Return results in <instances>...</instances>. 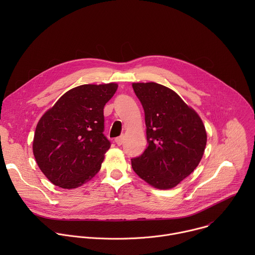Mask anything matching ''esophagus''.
<instances>
[{
	"label": "esophagus",
	"instance_id": "esophagus-1",
	"mask_svg": "<svg viewBox=\"0 0 255 255\" xmlns=\"http://www.w3.org/2000/svg\"><path fill=\"white\" fill-rule=\"evenodd\" d=\"M123 136H120V137H117L116 139H115V142L117 143V145H119V146H120V145H122V143H123Z\"/></svg>",
	"mask_w": 255,
	"mask_h": 255
}]
</instances>
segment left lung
Returning a JSON list of instances; mask_svg holds the SVG:
<instances>
[{"label": "left lung", "instance_id": "1", "mask_svg": "<svg viewBox=\"0 0 255 255\" xmlns=\"http://www.w3.org/2000/svg\"><path fill=\"white\" fill-rule=\"evenodd\" d=\"M145 114L147 147L131 159L133 170L160 190L177 186L200 163L207 143L203 121L172 90L156 83H134Z\"/></svg>", "mask_w": 255, "mask_h": 255}]
</instances>
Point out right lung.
Listing matches in <instances>:
<instances>
[{"label":"right lung","mask_w":255,"mask_h":255,"mask_svg":"<svg viewBox=\"0 0 255 255\" xmlns=\"http://www.w3.org/2000/svg\"><path fill=\"white\" fill-rule=\"evenodd\" d=\"M115 83L83 85L66 92L36 126L33 153L55 186L76 189L100 170L111 142L104 135V107Z\"/></svg>","instance_id":"add662e5"}]
</instances>
